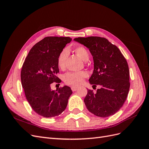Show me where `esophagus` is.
<instances>
[{
	"mask_svg": "<svg viewBox=\"0 0 149 149\" xmlns=\"http://www.w3.org/2000/svg\"><path fill=\"white\" fill-rule=\"evenodd\" d=\"M71 88V90L73 91H77L79 88L78 87H76V86H72Z\"/></svg>",
	"mask_w": 149,
	"mask_h": 149,
	"instance_id": "obj_1",
	"label": "esophagus"
}]
</instances>
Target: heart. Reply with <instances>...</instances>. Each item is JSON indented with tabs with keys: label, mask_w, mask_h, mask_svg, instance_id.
Instances as JSON below:
<instances>
[{
	"label": "heart",
	"mask_w": 149,
	"mask_h": 149,
	"mask_svg": "<svg viewBox=\"0 0 149 149\" xmlns=\"http://www.w3.org/2000/svg\"><path fill=\"white\" fill-rule=\"evenodd\" d=\"M74 52L83 61L88 60L89 58V53L86 48L82 46H78L74 48ZM68 55L67 49H63L60 53L57 58V64L60 69H63L66 61ZM87 76V73L84 71L81 72H69L64 76V81L65 83L69 85H79L82 83L84 78Z\"/></svg>",
	"instance_id": "b5f03b06"
}]
</instances>
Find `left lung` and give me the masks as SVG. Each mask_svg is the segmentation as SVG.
I'll return each mask as SVG.
<instances>
[{"label":"left lung","mask_w":149,"mask_h":149,"mask_svg":"<svg viewBox=\"0 0 149 149\" xmlns=\"http://www.w3.org/2000/svg\"><path fill=\"white\" fill-rule=\"evenodd\" d=\"M87 47L93 58L94 70L89 83L98 86L94 93L88 89L84 102L88 111L101 118L116 113L123 106L128 95L129 70L127 62L119 49L100 37L74 39Z\"/></svg>","instance_id":"obj_1"}]
</instances>
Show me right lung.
Wrapping results in <instances>:
<instances>
[{
    "mask_svg": "<svg viewBox=\"0 0 149 149\" xmlns=\"http://www.w3.org/2000/svg\"><path fill=\"white\" fill-rule=\"evenodd\" d=\"M70 37H48L31 48L22 66L21 82L26 100L33 110L45 118L60 115L71 95L67 86L53 91L52 83H59L57 58Z\"/></svg>",
    "mask_w": 149,
    "mask_h": 149,
    "instance_id": "right-lung-1",
    "label": "right lung"
}]
</instances>
